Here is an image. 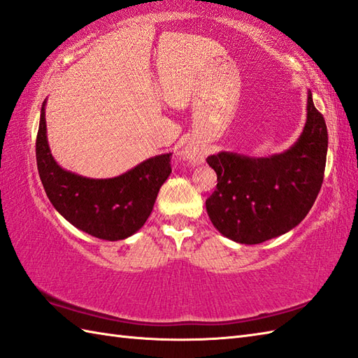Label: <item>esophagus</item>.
Masks as SVG:
<instances>
[{
    "mask_svg": "<svg viewBox=\"0 0 358 358\" xmlns=\"http://www.w3.org/2000/svg\"><path fill=\"white\" fill-rule=\"evenodd\" d=\"M184 155H185V157H187V161H188L189 164H193V165L203 162L202 153L197 152V150H194V148H187Z\"/></svg>",
    "mask_w": 358,
    "mask_h": 358,
    "instance_id": "esophagus-1",
    "label": "esophagus"
}]
</instances>
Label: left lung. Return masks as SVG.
I'll return each instance as SVG.
<instances>
[{"label":"left lung","instance_id":"left-lung-1","mask_svg":"<svg viewBox=\"0 0 358 358\" xmlns=\"http://www.w3.org/2000/svg\"><path fill=\"white\" fill-rule=\"evenodd\" d=\"M327 153V124L308 90L303 131L288 150L265 157L219 152L206 159L217 174L216 192L205 202L214 228L245 245L291 231L317 199Z\"/></svg>","mask_w":358,"mask_h":358}]
</instances>
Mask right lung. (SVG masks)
<instances>
[{
    "instance_id": "1",
    "label": "right lung",
    "mask_w": 358,
    "mask_h": 358,
    "mask_svg": "<svg viewBox=\"0 0 358 358\" xmlns=\"http://www.w3.org/2000/svg\"><path fill=\"white\" fill-rule=\"evenodd\" d=\"M44 99L36 136V164L49 201L62 217L102 241H124L145 224L171 173V153L148 157L116 178L93 179L64 170L47 141Z\"/></svg>"
}]
</instances>
